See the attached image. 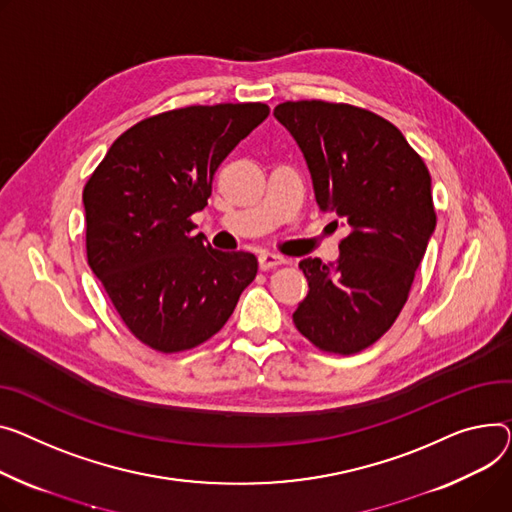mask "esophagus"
<instances>
[{
    "label": "esophagus",
    "instance_id": "1",
    "mask_svg": "<svg viewBox=\"0 0 512 512\" xmlns=\"http://www.w3.org/2000/svg\"><path fill=\"white\" fill-rule=\"evenodd\" d=\"M282 263H286V259L280 257V255H274V253H261V255H259V267H261V271H267V269H271V267H278V265H282Z\"/></svg>",
    "mask_w": 512,
    "mask_h": 512
}]
</instances>
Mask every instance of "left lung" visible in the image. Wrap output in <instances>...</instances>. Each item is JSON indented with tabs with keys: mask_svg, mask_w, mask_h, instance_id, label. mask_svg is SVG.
Masks as SVG:
<instances>
[{
	"mask_svg": "<svg viewBox=\"0 0 512 512\" xmlns=\"http://www.w3.org/2000/svg\"><path fill=\"white\" fill-rule=\"evenodd\" d=\"M276 119L309 164L321 210L350 228L339 259H302L309 294L292 319L327 354L352 356L381 339L410 296L436 226L430 173L403 133L346 102L286 100Z\"/></svg>",
	"mask_w": 512,
	"mask_h": 512,
	"instance_id": "left-lung-1",
	"label": "left lung"
}]
</instances>
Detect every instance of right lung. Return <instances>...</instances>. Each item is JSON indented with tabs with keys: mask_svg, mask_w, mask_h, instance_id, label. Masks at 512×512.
Returning <instances> with one entry per match:
<instances>
[{
	"mask_svg": "<svg viewBox=\"0 0 512 512\" xmlns=\"http://www.w3.org/2000/svg\"><path fill=\"white\" fill-rule=\"evenodd\" d=\"M269 115L263 102L193 105L142 119L84 185L86 257L125 327L162 354L193 350L257 276L245 251L193 234L222 160Z\"/></svg>",
	"mask_w": 512,
	"mask_h": 512,
	"instance_id": "add662e5",
	"label": "right lung"
}]
</instances>
